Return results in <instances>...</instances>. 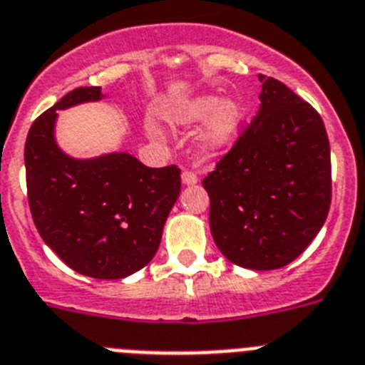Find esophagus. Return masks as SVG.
<instances>
[{"mask_svg": "<svg viewBox=\"0 0 365 365\" xmlns=\"http://www.w3.org/2000/svg\"><path fill=\"white\" fill-rule=\"evenodd\" d=\"M182 182H185V185H195V182H197L199 180V177L195 175L194 171H190V170H185L182 171Z\"/></svg>", "mask_w": 365, "mask_h": 365, "instance_id": "34e87169", "label": "esophagus"}]
</instances>
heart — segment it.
Returning a JSON list of instances; mask_svg holds the SVG:
<instances>
[{"label": "heart", "instance_id": "b5f03b06", "mask_svg": "<svg viewBox=\"0 0 365 365\" xmlns=\"http://www.w3.org/2000/svg\"><path fill=\"white\" fill-rule=\"evenodd\" d=\"M173 120L180 125H197L205 121L197 135V148L207 157H216L235 142L244 121V110L236 101L220 103L216 96H201L185 103L173 114ZM148 130L151 136H160L155 123H149Z\"/></svg>", "mask_w": 365, "mask_h": 365}]
</instances>
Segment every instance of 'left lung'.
Returning a JSON list of instances; mask_svg holds the SVG:
<instances>
[{"mask_svg":"<svg viewBox=\"0 0 365 365\" xmlns=\"http://www.w3.org/2000/svg\"><path fill=\"white\" fill-rule=\"evenodd\" d=\"M258 79L260 110L203 186L221 253L236 266L266 272L295 260L322 230L332 175L319 112L284 83Z\"/></svg>","mask_w":365,"mask_h":365,"instance_id":"left-lung-1","label":"left lung"}]
</instances>
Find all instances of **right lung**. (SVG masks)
<instances>
[{"mask_svg":"<svg viewBox=\"0 0 365 365\" xmlns=\"http://www.w3.org/2000/svg\"><path fill=\"white\" fill-rule=\"evenodd\" d=\"M96 99L99 86H81L33 121L26 140L27 199L34 227L62 262L93 279H123L157 253L180 194V170L148 168L127 153L66 157L53 138L57 110Z\"/></svg>","mask_w":365,"mask_h":365,"instance_id":"right-lung-1","label":"right lung"}]
</instances>
